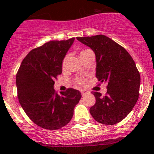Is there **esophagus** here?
Masks as SVG:
<instances>
[{
  "label": "esophagus",
  "mask_w": 154,
  "mask_h": 154,
  "mask_svg": "<svg viewBox=\"0 0 154 154\" xmlns=\"http://www.w3.org/2000/svg\"><path fill=\"white\" fill-rule=\"evenodd\" d=\"M80 92H81V94H82V96H85L86 95V94H88V91H87V90H81V91H80Z\"/></svg>",
  "instance_id": "esophagus-1"
}]
</instances>
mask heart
<instances>
[{
    "label": "heart",
    "mask_w": 154,
    "mask_h": 154,
    "mask_svg": "<svg viewBox=\"0 0 154 154\" xmlns=\"http://www.w3.org/2000/svg\"><path fill=\"white\" fill-rule=\"evenodd\" d=\"M87 51H88V50H83V51H82L80 54V57H81V56L83 55L84 53H86ZM67 60H68V56H66V57L64 58V60H63V64H62V66H63V68H66V64H67ZM75 82L77 83V84L80 85V86H85L87 83V80L84 78H77L75 80Z\"/></svg>",
    "instance_id": "1"
}]
</instances>
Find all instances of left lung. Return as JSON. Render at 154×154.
Returning <instances> with one entry per match:
<instances>
[{
	"label": "left lung",
	"instance_id": "obj_1",
	"mask_svg": "<svg viewBox=\"0 0 154 154\" xmlns=\"http://www.w3.org/2000/svg\"><path fill=\"white\" fill-rule=\"evenodd\" d=\"M95 54L96 77L106 82L107 92L91 91L96 98L90 108L96 122L112 125L122 122L136 105L139 95L140 74L128 52L104 35L77 37Z\"/></svg>",
	"mask_w": 154,
	"mask_h": 154
}]
</instances>
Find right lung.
Returning <instances> with one entry per match:
<instances>
[{
	"label": "right lung",
	"instance_id": "obj_1",
	"mask_svg": "<svg viewBox=\"0 0 154 154\" xmlns=\"http://www.w3.org/2000/svg\"><path fill=\"white\" fill-rule=\"evenodd\" d=\"M74 38L51 41L32 49L23 60L16 74L20 104L36 125L58 130L72 119L74 109L81 98L78 90L69 88L59 95L54 80L62 74L63 60Z\"/></svg>",
	"mask_w": 154,
	"mask_h": 154
}]
</instances>
